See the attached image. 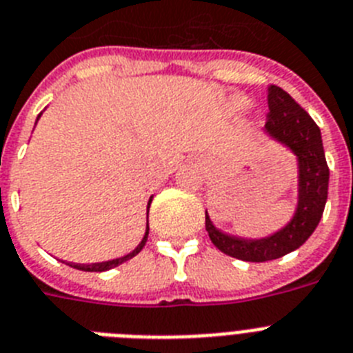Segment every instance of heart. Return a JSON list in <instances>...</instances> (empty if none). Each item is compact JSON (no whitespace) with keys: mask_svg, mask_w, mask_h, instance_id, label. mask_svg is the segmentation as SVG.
I'll return each mask as SVG.
<instances>
[{"mask_svg":"<svg viewBox=\"0 0 353 353\" xmlns=\"http://www.w3.org/2000/svg\"><path fill=\"white\" fill-rule=\"evenodd\" d=\"M230 105H232V109H235V111H242V109H245L250 105V100L245 99V97H241V94H236V97H233V99L230 100Z\"/></svg>","mask_w":353,"mask_h":353,"instance_id":"heart-1","label":"heart"}]
</instances>
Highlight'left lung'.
Returning a JSON list of instances; mask_svg holds the SVG:
<instances>
[{"label": "left lung", "instance_id": "obj_1", "mask_svg": "<svg viewBox=\"0 0 353 353\" xmlns=\"http://www.w3.org/2000/svg\"><path fill=\"white\" fill-rule=\"evenodd\" d=\"M263 134L291 150L298 165V194L292 217L276 232L259 239H242L221 232L206 212V232L222 253L244 262H268L298 250L321 221L328 195V172L319 127L291 94L269 88V120Z\"/></svg>", "mask_w": 353, "mask_h": 353}]
</instances>
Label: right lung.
<instances>
[{
  "instance_id": "right-lung-1",
  "label": "right lung",
  "mask_w": 353,
  "mask_h": 353,
  "mask_svg": "<svg viewBox=\"0 0 353 353\" xmlns=\"http://www.w3.org/2000/svg\"><path fill=\"white\" fill-rule=\"evenodd\" d=\"M41 114H43V112H39V117H37V120H35V123H37V121H39ZM150 203H152V197H150L149 203H147V215H149ZM147 236H149V219H147V228H145V235H143V239H141L140 244L136 245V248H134V250L131 251V253L123 254V256H120V259L108 260V262H94V263H70V265H71V268H75V269H81V271H91V272L109 271V269L117 268V265H120V263L127 262V260H131L132 256H136V254L140 253V251L143 250L145 242H147Z\"/></svg>"
}]
</instances>
